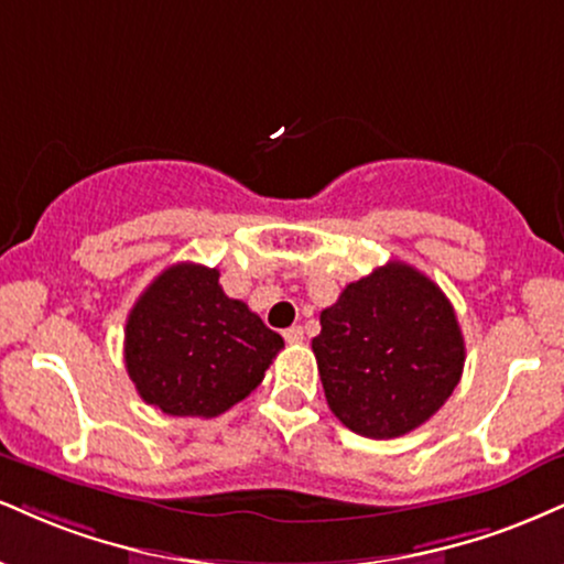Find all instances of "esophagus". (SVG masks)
Instances as JSON below:
<instances>
[{
	"label": "esophagus",
	"instance_id": "1",
	"mask_svg": "<svg viewBox=\"0 0 564 564\" xmlns=\"http://www.w3.org/2000/svg\"><path fill=\"white\" fill-rule=\"evenodd\" d=\"M283 338H286L289 344H302V338H304L302 325H291V328L283 330Z\"/></svg>",
	"mask_w": 564,
	"mask_h": 564
}]
</instances>
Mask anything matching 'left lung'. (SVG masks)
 I'll return each instance as SVG.
<instances>
[{"mask_svg": "<svg viewBox=\"0 0 564 564\" xmlns=\"http://www.w3.org/2000/svg\"><path fill=\"white\" fill-rule=\"evenodd\" d=\"M330 412L368 438H397L436 415L465 368V341L444 291L389 262L341 291L312 338Z\"/></svg>", "mask_w": 564, "mask_h": 564, "instance_id": "8db88e82", "label": "left lung"}]
</instances>
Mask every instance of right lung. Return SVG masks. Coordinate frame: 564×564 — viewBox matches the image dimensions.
Returning a JSON list of instances; mask_svg holds the SVG:
<instances>
[{
  "mask_svg": "<svg viewBox=\"0 0 564 564\" xmlns=\"http://www.w3.org/2000/svg\"><path fill=\"white\" fill-rule=\"evenodd\" d=\"M217 281V268L171 264L126 321L128 376L165 415H223L262 383L283 349V338Z\"/></svg>",
  "mask_w": 564,
  "mask_h": 564,
  "instance_id": "right-lung-1",
  "label": "right lung"
}]
</instances>
